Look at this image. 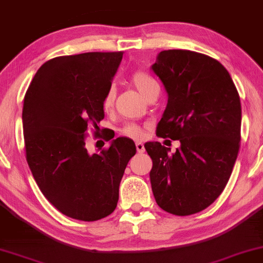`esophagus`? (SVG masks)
Instances as JSON below:
<instances>
[{
	"label": "esophagus",
	"instance_id": "1",
	"mask_svg": "<svg viewBox=\"0 0 263 263\" xmlns=\"http://www.w3.org/2000/svg\"><path fill=\"white\" fill-rule=\"evenodd\" d=\"M136 149H137V152H138L139 154H142V153H144V152H145L144 144H143V143H141V142L136 143Z\"/></svg>",
	"mask_w": 263,
	"mask_h": 263
}]
</instances>
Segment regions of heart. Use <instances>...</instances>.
Listing matches in <instances>:
<instances>
[{
    "instance_id": "obj_1",
    "label": "heart",
    "mask_w": 263,
    "mask_h": 263,
    "mask_svg": "<svg viewBox=\"0 0 263 263\" xmlns=\"http://www.w3.org/2000/svg\"><path fill=\"white\" fill-rule=\"evenodd\" d=\"M131 83L132 85H134L144 97L148 96L154 89L159 87V84H157V82L153 78V77H150L144 72H139V71L132 74ZM114 101H115V89L113 86H110L109 89L107 90L106 95L103 97V101H102L103 109L109 110L110 108L113 107ZM121 134L127 136V137L138 139V138H142L143 136V127L137 124H127L122 127Z\"/></svg>"
}]
</instances>
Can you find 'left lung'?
Returning <instances> with one entry per match:
<instances>
[{
  "mask_svg": "<svg viewBox=\"0 0 263 263\" xmlns=\"http://www.w3.org/2000/svg\"><path fill=\"white\" fill-rule=\"evenodd\" d=\"M168 95L156 135L180 142H148L150 183L160 208L185 216L219 197L239 152L241 107L232 78L215 59L196 51L163 50L152 66Z\"/></svg>",
  "mask_w": 263,
  "mask_h": 263,
  "instance_id": "obj_1",
  "label": "left lung"
}]
</instances>
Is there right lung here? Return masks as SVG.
<instances>
[{
	"mask_svg": "<svg viewBox=\"0 0 263 263\" xmlns=\"http://www.w3.org/2000/svg\"><path fill=\"white\" fill-rule=\"evenodd\" d=\"M122 51L54 58L34 74L23 108L26 160L44 197L66 216L106 218L117 208L119 185L136 154L132 139L119 137L89 154L87 129L104 118L103 97ZM97 132V131H96Z\"/></svg>",
	"mask_w": 263,
	"mask_h": 263,
	"instance_id": "obj_1",
	"label": "right lung"
}]
</instances>
